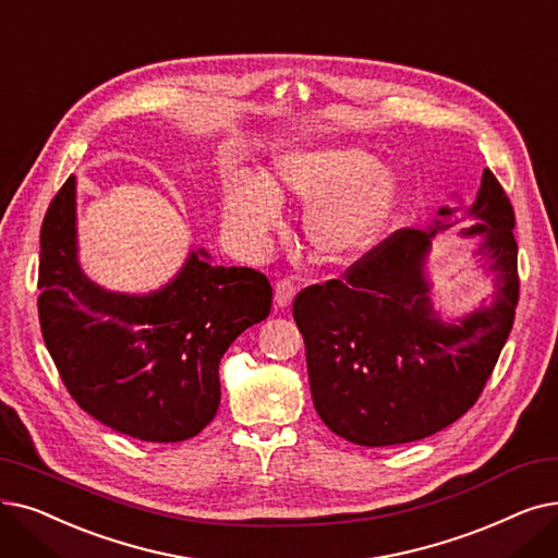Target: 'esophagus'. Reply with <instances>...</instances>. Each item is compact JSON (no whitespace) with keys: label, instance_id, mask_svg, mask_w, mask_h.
I'll use <instances>...</instances> for the list:
<instances>
[{"label":"esophagus","instance_id":"34e87169","mask_svg":"<svg viewBox=\"0 0 558 558\" xmlns=\"http://www.w3.org/2000/svg\"><path fill=\"white\" fill-rule=\"evenodd\" d=\"M274 289H276L274 301H276V305H278L280 310L292 305V301H294V296H296V284H294L292 280H287V278H284V280H278Z\"/></svg>","mask_w":558,"mask_h":558}]
</instances>
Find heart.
<instances>
[{"instance_id":"b5f03b06","label":"heart","mask_w":558,"mask_h":558,"mask_svg":"<svg viewBox=\"0 0 558 558\" xmlns=\"http://www.w3.org/2000/svg\"><path fill=\"white\" fill-rule=\"evenodd\" d=\"M282 203H310L303 230L324 262L342 264L365 253L392 219L399 178L362 148L287 150L259 182L232 180L223 191L228 230L246 246H262L278 226Z\"/></svg>"}]
</instances>
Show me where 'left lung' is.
I'll return each instance as SVG.
<instances>
[{"instance_id":"1","label":"left lung","mask_w":558,"mask_h":558,"mask_svg":"<svg viewBox=\"0 0 558 558\" xmlns=\"http://www.w3.org/2000/svg\"><path fill=\"white\" fill-rule=\"evenodd\" d=\"M456 215L473 223L461 233L482 236L477 254L492 259L496 292L465 318L442 320L432 307L425 257ZM513 228L511 201L486 168L474 203L440 207L428 230H397L342 280L303 289L294 322L314 408L332 433L362 447L405 445L476 403L515 319Z\"/></svg>"}]
</instances>
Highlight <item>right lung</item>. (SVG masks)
<instances>
[{
	"instance_id": "obj_1",
	"label": "right lung",
	"mask_w": 558,
	"mask_h": 558,
	"mask_svg": "<svg viewBox=\"0 0 558 558\" xmlns=\"http://www.w3.org/2000/svg\"><path fill=\"white\" fill-rule=\"evenodd\" d=\"M38 317L68 392L90 417L145 442L198 435L221 403L219 365L234 339L271 312V284L248 266L191 251L171 282L123 294L93 282L77 257V180L40 228Z\"/></svg>"
}]
</instances>
